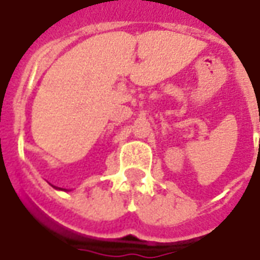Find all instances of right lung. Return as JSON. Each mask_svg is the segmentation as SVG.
Masks as SVG:
<instances>
[{
	"mask_svg": "<svg viewBox=\"0 0 260 260\" xmlns=\"http://www.w3.org/2000/svg\"><path fill=\"white\" fill-rule=\"evenodd\" d=\"M54 188H55V189H61V188H57V186H54Z\"/></svg>",
	"mask_w": 260,
	"mask_h": 260,
	"instance_id": "add662e5",
	"label": "right lung"
}]
</instances>
